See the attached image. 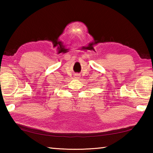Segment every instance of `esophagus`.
Listing matches in <instances>:
<instances>
[{"instance_id":"esophagus-1","label":"esophagus","mask_w":153,"mask_h":153,"mask_svg":"<svg viewBox=\"0 0 153 153\" xmlns=\"http://www.w3.org/2000/svg\"><path fill=\"white\" fill-rule=\"evenodd\" d=\"M76 76V77H76V79H78V78H79V75H78V74H77V75H76V76Z\"/></svg>"}]
</instances>
